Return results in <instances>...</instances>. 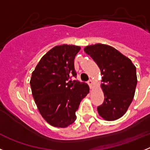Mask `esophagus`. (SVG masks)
<instances>
[{"label":"esophagus","instance_id":"obj_1","mask_svg":"<svg viewBox=\"0 0 150 150\" xmlns=\"http://www.w3.org/2000/svg\"><path fill=\"white\" fill-rule=\"evenodd\" d=\"M87 83L88 84V86H89L90 88H91V86H92V84H93V82H92V80H91V79H89V80L87 82Z\"/></svg>","mask_w":150,"mask_h":150}]
</instances>
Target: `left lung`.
<instances>
[{
    "label": "left lung",
    "mask_w": 150,
    "mask_h": 150,
    "mask_svg": "<svg viewBox=\"0 0 150 150\" xmlns=\"http://www.w3.org/2000/svg\"><path fill=\"white\" fill-rule=\"evenodd\" d=\"M89 55L100 70L104 103L98 112L107 121L118 120L126 112L134 96L137 79L132 61L110 46L98 43L86 46Z\"/></svg>",
    "instance_id": "8db88e82"
}]
</instances>
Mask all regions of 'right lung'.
Masks as SVG:
<instances>
[{
  "instance_id": "1",
  "label": "right lung",
  "mask_w": 150,
  "mask_h": 150,
  "mask_svg": "<svg viewBox=\"0 0 150 150\" xmlns=\"http://www.w3.org/2000/svg\"><path fill=\"white\" fill-rule=\"evenodd\" d=\"M80 47L61 45L50 50L40 59L30 78L31 91L41 116L49 124L66 128L76 120V111L89 87L78 80L74 59Z\"/></svg>"
}]
</instances>
